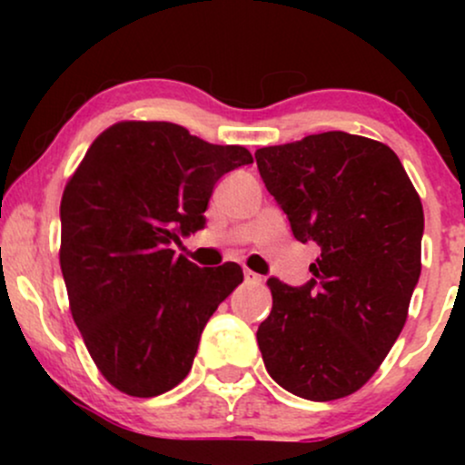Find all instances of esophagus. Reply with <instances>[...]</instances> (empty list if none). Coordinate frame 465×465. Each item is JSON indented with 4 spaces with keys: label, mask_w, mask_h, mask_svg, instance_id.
<instances>
[{
    "label": "esophagus",
    "mask_w": 465,
    "mask_h": 465,
    "mask_svg": "<svg viewBox=\"0 0 465 465\" xmlns=\"http://www.w3.org/2000/svg\"><path fill=\"white\" fill-rule=\"evenodd\" d=\"M244 282H249V284H260V282H262V275L253 273L251 269H244Z\"/></svg>",
    "instance_id": "1"
}]
</instances>
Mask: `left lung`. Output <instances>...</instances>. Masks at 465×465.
Segmentation results:
<instances>
[{
  "label": "left lung",
  "instance_id": "left-lung-1",
  "mask_svg": "<svg viewBox=\"0 0 465 465\" xmlns=\"http://www.w3.org/2000/svg\"><path fill=\"white\" fill-rule=\"evenodd\" d=\"M255 162L292 236L322 247L308 284L266 282V371L300 398H345L376 373L407 322L421 271V201L391 148L343 131L260 148Z\"/></svg>",
  "mask_w": 465,
  "mask_h": 465
}]
</instances>
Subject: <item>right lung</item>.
<instances>
[{
  "label": "right lung",
  "mask_w": 465,
  "mask_h": 465,
  "mask_svg": "<svg viewBox=\"0 0 465 465\" xmlns=\"http://www.w3.org/2000/svg\"><path fill=\"white\" fill-rule=\"evenodd\" d=\"M253 163L173 122H117L95 137L61 201V271L69 311L117 391L177 387L218 303L242 282L225 262L199 269L173 242L205 225L216 181Z\"/></svg>",
  "instance_id": "obj_1"
}]
</instances>
